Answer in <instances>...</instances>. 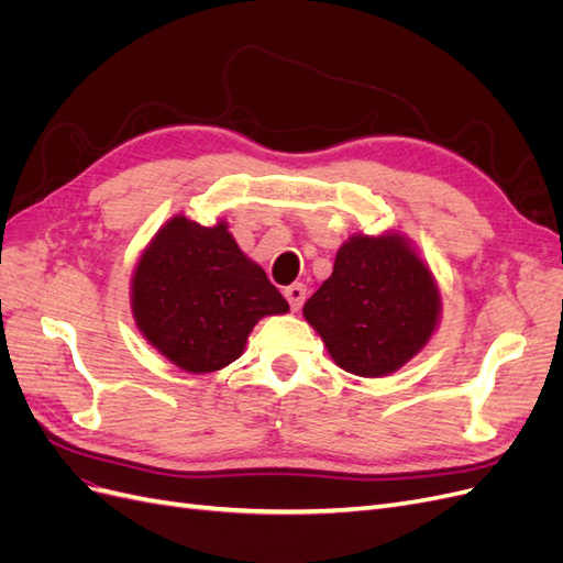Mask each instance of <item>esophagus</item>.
<instances>
[{
	"instance_id": "34e87169",
	"label": "esophagus",
	"mask_w": 563,
	"mask_h": 563,
	"mask_svg": "<svg viewBox=\"0 0 563 563\" xmlns=\"http://www.w3.org/2000/svg\"><path fill=\"white\" fill-rule=\"evenodd\" d=\"M305 294H308V288H305L302 284H291L284 288V296L288 300V305H291L294 310H300L302 302H305Z\"/></svg>"
}]
</instances>
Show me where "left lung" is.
Returning a JSON list of instances; mask_svg holds the SVG:
<instances>
[{"instance_id":"obj_1","label":"left lung","mask_w":563,"mask_h":563,"mask_svg":"<svg viewBox=\"0 0 563 563\" xmlns=\"http://www.w3.org/2000/svg\"><path fill=\"white\" fill-rule=\"evenodd\" d=\"M302 314L340 368L383 378L430 343L441 294L408 236L397 230L360 232L338 249L331 277L305 302Z\"/></svg>"}]
</instances>
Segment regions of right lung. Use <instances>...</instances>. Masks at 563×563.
<instances>
[{
	"mask_svg": "<svg viewBox=\"0 0 563 563\" xmlns=\"http://www.w3.org/2000/svg\"><path fill=\"white\" fill-rule=\"evenodd\" d=\"M288 302L228 232L183 213L168 218L131 275V314L147 343L185 373H213L240 360L255 323Z\"/></svg>",
	"mask_w": 563,
	"mask_h": 563,
	"instance_id": "add662e5",
	"label": "right lung"
}]
</instances>
